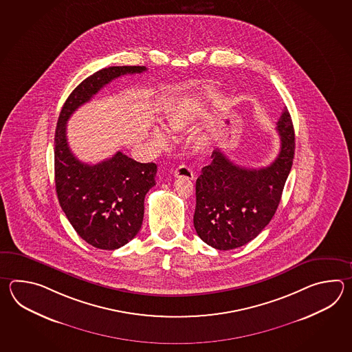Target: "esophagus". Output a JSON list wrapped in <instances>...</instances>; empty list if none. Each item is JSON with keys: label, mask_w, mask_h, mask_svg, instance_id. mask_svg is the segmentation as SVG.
<instances>
[{"label": "esophagus", "mask_w": 352, "mask_h": 352, "mask_svg": "<svg viewBox=\"0 0 352 352\" xmlns=\"http://www.w3.org/2000/svg\"><path fill=\"white\" fill-rule=\"evenodd\" d=\"M175 177H185V179H194V171L186 165H181L175 170Z\"/></svg>", "instance_id": "1"}]
</instances>
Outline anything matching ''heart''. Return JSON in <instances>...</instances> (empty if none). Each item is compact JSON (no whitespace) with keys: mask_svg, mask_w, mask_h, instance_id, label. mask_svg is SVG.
I'll list each match as a JSON object with an SVG mask.
<instances>
[{"mask_svg":"<svg viewBox=\"0 0 352 352\" xmlns=\"http://www.w3.org/2000/svg\"><path fill=\"white\" fill-rule=\"evenodd\" d=\"M204 111V105L201 103H191V104L182 105L177 109H175L167 120V127L173 133H179L182 131H186L194 123L196 118L201 114ZM151 137L153 142L157 144L160 148H167L173 141V135L168 131L167 128L162 126H155L151 131ZM206 142L205 137H199L197 143L204 146Z\"/></svg>","mask_w":352,"mask_h":352,"instance_id":"b5f03b06","label":"heart"}]
</instances>
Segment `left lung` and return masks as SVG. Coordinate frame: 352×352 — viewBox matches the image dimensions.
<instances>
[{"instance_id":"8db88e82","label":"left lung","mask_w":352,"mask_h":352,"mask_svg":"<svg viewBox=\"0 0 352 352\" xmlns=\"http://www.w3.org/2000/svg\"><path fill=\"white\" fill-rule=\"evenodd\" d=\"M280 151L270 166L247 168L220 150L196 179L194 226L208 245L219 250L243 247L270 224L292 168L294 129L285 109L278 120Z\"/></svg>"}]
</instances>
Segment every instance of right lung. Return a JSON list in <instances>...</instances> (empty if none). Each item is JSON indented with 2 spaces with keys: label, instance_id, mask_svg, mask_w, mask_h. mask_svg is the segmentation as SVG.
Instances as JSON below:
<instances>
[{
  "label": "right lung",
  "instance_id": "add662e5",
  "mask_svg": "<svg viewBox=\"0 0 352 352\" xmlns=\"http://www.w3.org/2000/svg\"><path fill=\"white\" fill-rule=\"evenodd\" d=\"M146 70V67H109L90 75L67 97L58 120L54 155L60 206L78 235L98 249H118L138 234L144 196L156 185L157 166L137 162L120 151L97 165L84 164L69 148L67 122L113 79Z\"/></svg>",
  "mask_w": 352,
  "mask_h": 352
}]
</instances>
